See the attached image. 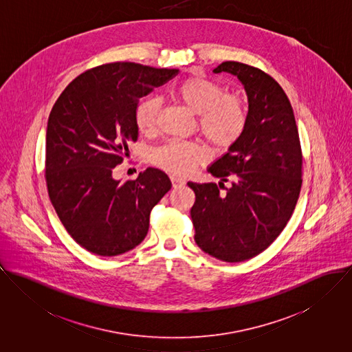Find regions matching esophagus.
I'll return each mask as SVG.
<instances>
[{"label":"esophagus","mask_w":352,"mask_h":352,"mask_svg":"<svg viewBox=\"0 0 352 352\" xmlns=\"http://www.w3.org/2000/svg\"><path fill=\"white\" fill-rule=\"evenodd\" d=\"M171 182H173V186H174V188H178V186L185 185V181H184L182 178H179V177H175V175L171 177Z\"/></svg>","instance_id":"obj_1"}]
</instances>
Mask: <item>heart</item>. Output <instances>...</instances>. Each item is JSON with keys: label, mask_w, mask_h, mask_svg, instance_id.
Here are the masks:
<instances>
[{"label": "heart", "mask_w": 352, "mask_h": 352, "mask_svg": "<svg viewBox=\"0 0 352 352\" xmlns=\"http://www.w3.org/2000/svg\"><path fill=\"white\" fill-rule=\"evenodd\" d=\"M173 93L198 115L201 133L214 147L228 148L243 135L248 121L247 105L236 94H224V89L217 82L189 77L179 82ZM159 112L160 101L157 97L142 100L135 109L138 129L143 133L153 132L157 128ZM205 157L202 147L184 140H170L153 151L154 163L177 175L189 174Z\"/></svg>", "instance_id": "heart-1"}]
</instances>
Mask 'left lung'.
I'll use <instances>...</instances> for the list:
<instances>
[{"label": "left lung", "instance_id": "1", "mask_svg": "<svg viewBox=\"0 0 352 352\" xmlns=\"http://www.w3.org/2000/svg\"><path fill=\"white\" fill-rule=\"evenodd\" d=\"M230 73L248 97V121L240 139L208 171L219 186L188 182L195 193L190 209L197 245L230 263L265 251L290 220L302 185V153L290 101L279 83L261 69L223 62L213 73ZM230 179L233 185L219 189Z\"/></svg>", "mask_w": 352, "mask_h": 352}]
</instances>
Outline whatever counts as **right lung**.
<instances>
[{
	"label": "right lung",
	"mask_w": 352,
	"mask_h": 352,
	"mask_svg": "<svg viewBox=\"0 0 352 352\" xmlns=\"http://www.w3.org/2000/svg\"><path fill=\"white\" fill-rule=\"evenodd\" d=\"M177 69L132 62L82 73L62 91L48 118L45 182L58 217L85 250L116 256L139 245L153 208L171 189L166 173L148 167L135 181L113 178L138 140L140 98L175 77Z\"/></svg>",
	"instance_id": "right-lung-1"
}]
</instances>
